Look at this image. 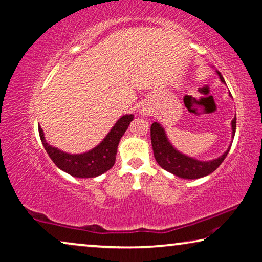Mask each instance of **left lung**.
Listing matches in <instances>:
<instances>
[{"label": "left lung", "mask_w": 262, "mask_h": 262, "mask_svg": "<svg viewBox=\"0 0 262 262\" xmlns=\"http://www.w3.org/2000/svg\"><path fill=\"white\" fill-rule=\"evenodd\" d=\"M217 74L220 75L221 81L225 82L221 73L217 72ZM232 127L234 136L235 130H236V117L232 120ZM151 144H152L155 159L158 164L166 171L181 178H187V180L204 177L215 171L221 165V163L225 161L230 149L229 146V149L221 157L209 162L197 161V159L191 157L184 156V155L178 152L176 149H173L166 138L164 130L158 123H152L151 125Z\"/></svg>", "instance_id": "obj_1"}]
</instances>
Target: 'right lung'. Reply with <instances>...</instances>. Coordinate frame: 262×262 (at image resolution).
<instances>
[{
  "instance_id": "obj_1",
  "label": "right lung",
  "mask_w": 262,
  "mask_h": 262,
  "mask_svg": "<svg viewBox=\"0 0 262 262\" xmlns=\"http://www.w3.org/2000/svg\"><path fill=\"white\" fill-rule=\"evenodd\" d=\"M132 119H134L132 115L123 116L99 145L89 152L80 155L66 154L49 145L45 140L41 126H39V134L45 150L47 151L49 157L58 168L74 177L90 178L99 176L112 168L116 162L117 147H118L119 140L123 137L125 131L127 130Z\"/></svg>"
}]
</instances>
